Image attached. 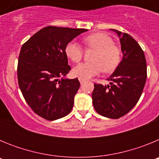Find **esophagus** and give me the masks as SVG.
Wrapping results in <instances>:
<instances>
[{
  "label": "esophagus",
  "instance_id": "1",
  "mask_svg": "<svg viewBox=\"0 0 159 159\" xmlns=\"http://www.w3.org/2000/svg\"><path fill=\"white\" fill-rule=\"evenodd\" d=\"M79 80H80V84H82L83 83H84V81H85V80H84V79H83V78H79Z\"/></svg>",
  "mask_w": 159,
  "mask_h": 159
}]
</instances>
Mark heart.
<instances>
[{"mask_svg":"<svg viewBox=\"0 0 159 159\" xmlns=\"http://www.w3.org/2000/svg\"><path fill=\"white\" fill-rule=\"evenodd\" d=\"M84 43L88 48L95 49L92 62L82 63L72 70L73 75L84 80L99 75L103 70L105 73L112 72L119 66L122 59L121 49L114 44V40L108 35L98 32L84 38ZM65 53L74 63L80 62L84 50L78 43L70 41L65 47Z\"/></svg>","mask_w":159,"mask_h":159,"instance_id":"obj_1","label":"heart"}]
</instances>
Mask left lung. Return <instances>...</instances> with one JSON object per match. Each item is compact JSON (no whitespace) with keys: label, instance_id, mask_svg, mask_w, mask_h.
I'll list each match as a JSON object with an SVG mask.
<instances>
[{"label":"left lung","instance_id":"left-lung-1","mask_svg":"<svg viewBox=\"0 0 159 159\" xmlns=\"http://www.w3.org/2000/svg\"><path fill=\"white\" fill-rule=\"evenodd\" d=\"M120 37L122 60L108 78L110 85L94 84L93 106L99 115L119 119L127 115L139 99L147 80V61L143 49L134 38L116 29Z\"/></svg>","mask_w":159,"mask_h":159}]
</instances>
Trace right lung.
Masks as SVG:
<instances>
[{
	"mask_svg": "<svg viewBox=\"0 0 159 159\" xmlns=\"http://www.w3.org/2000/svg\"><path fill=\"white\" fill-rule=\"evenodd\" d=\"M83 29L48 26L38 31L22 45L17 79L22 95L32 110L52 121L71 112L80 86L77 78L59 80L71 70L65 47Z\"/></svg>",
	"mask_w": 159,
	"mask_h": 159,
	"instance_id": "obj_1",
	"label": "right lung"
}]
</instances>
